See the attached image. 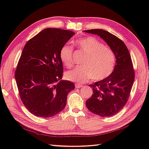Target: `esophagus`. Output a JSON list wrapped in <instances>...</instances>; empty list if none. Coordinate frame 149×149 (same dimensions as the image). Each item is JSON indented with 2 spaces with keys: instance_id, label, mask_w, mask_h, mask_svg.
I'll return each instance as SVG.
<instances>
[{
  "instance_id": "1",
  "label": "esophagus",
  "mask_w": 149,
  "mask_h": 149,
  "mask_svg": "<svg viewBox=\"0 0 149 149\" xmlns=\"http://www.w3.org/2000/svg\"><path fill=\"white\" fill-rule=\"evenodd\" d=\"M83 86V85L82 84H79V83H75V88H80Z\"/></svg>"
}]
</instances>
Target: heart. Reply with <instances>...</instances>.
Returning <instances> with one entry per match:
<instances>
[{"instance_id":"1","label":"heart","mask_w":149,"mask_h":149,"mask_svg":"<svg viewBox=\"0 0 149 149\" xmlns=\"http://www.w3.org/2000/svg\"><path fill=\"white\" fill-rule=\"evenodd\" d=\"M75 45L85 54L81 61L83 65L66 72L67 79L84 83L93 78L102 80L112 74L116 64V56L111 49L93 36L81 38L75 41ZM73 50V47L67 44L60 49V60L67 68H71L74 64Z\"/></svg>"}]
</instances>
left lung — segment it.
<instances>
[{
    "mask_svg": "<svg viewBox=\"0 0 149 149\" xmlns=\"http://www.w3.org/2000/svg\"><path fill=\"white\" fill-rule=\"evenodd\" d=\"M84 32L99 36L115 52L116 60L112 74L89 85L93 89V95L86 102L91 113L102 117L111 116L127 103L133 85L134 70L130 53L123 41L108 31L90 29Z\"/></svg>",
    "mask_w": 149,
    "mask_h": 149,
    "instance_id": "obj_1",
    "label": "left lung"
}]
</instances>
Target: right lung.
<instances>
[{
  "label": "right lung",
  "instance_id": "1",
  "mask_svg": "<svg viewBox=\"0 0 149 149\" xmlns=\"http://www.w3.org/2000/svg\"><path fill=\"white\" fill-rule=\"evenodd\" d=\"M72 31L47 28L24 46L15 77L25 107L36 116L49 118L61 112L67 95L75 88L63 77L61 47L74 35Z\"/></svg>",
  "mask_w": 149,
  "mask_h": 149
}]
</instances>
